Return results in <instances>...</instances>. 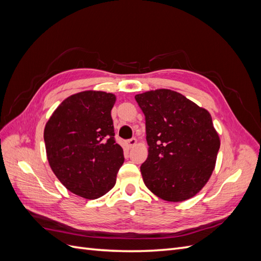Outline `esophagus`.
Listing matches in <instances>:
<instances>
[{
    "label": "esophagus",
    "instance_id": "1",
    "mask_svg": "<svg viewBox=\"0 0 261 261\" xmlns=\"http://www.w3.org/2000/svg\"><path fill=\"white\" fill-rule=\"evenodd\" d=\"M126 144H127V147H128V148H133L134 146H135V145L137 144V139H136V138L128 139L127 141H126Z\"/></svg>",
    "mask_w": 261,
    "mask_h": 261
}]
</instances>
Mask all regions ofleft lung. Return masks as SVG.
<instances>
[{
  "label": "left lung",
  "instance_id": "left-lung-1",
  "mask_svg": "<svg viewBox=\"0 0 261 261\" xmlns=\"http://www.w3.org/2000/svg\"><path fill=\"white\" fill-rule=\"evenodd\" d=\"M135 99L145 114L149 146L140 167L145 185L167 201L192 198L209 180L220 148L210 113L170 89L146 91Z\"/></svg>",
  "mask_w": 261,
  "mask_h": 261
}]
</instances>
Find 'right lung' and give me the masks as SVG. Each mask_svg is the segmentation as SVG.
Returning a JSON list of instances; mask_svg holds the SVG:
<instances>
[{
  "instance_id": "obj_1",
  "label": "right lung",
  "mask_w": 261,
  "mask_h": 261,
  "mask_svg": "<svg viewBox=\"0 0 261 261\" xmlns=\"http://www.w3.org/2000/svg\"><path fill=\"white\" fill-rule=\"evenodd\" d=\"M116 97L86 90L66 98L44 127L46 158L69 192L97 199L112 189L124 162L114 138L111 110Z\"/></svg>"
}]
</instances>
